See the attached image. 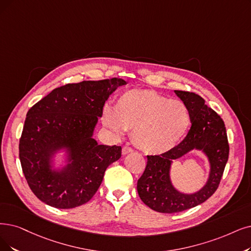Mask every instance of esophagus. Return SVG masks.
<instances>
[{
  "label": "esophagus",
  "mask_w": 251,
  "mask_h": 251,
  "mask_svg": "<svg viewBox=\"0 0 251 251\" xmlns=\"http://www.w3.org/2000/svg\"><path fill=\"white\" fill-rule=\"evenodd\" d=\"M133 152V148L129 147V146H124L123 147V154H127V153H131Z\"/></svg>",
  "instance_id": "1"
}]
</instances>
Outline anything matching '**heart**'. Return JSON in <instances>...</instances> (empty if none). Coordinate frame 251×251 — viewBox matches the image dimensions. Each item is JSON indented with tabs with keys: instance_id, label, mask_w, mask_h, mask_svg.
<instances>
[{
	"instance_id": "obj_1",
	"label": "heart",
	"mask_w": 251,
	"mask_h": 251,
	"mask_svg": "<svg viewBox=\"0 0 251 251\" xmlns=\"http://www.w3.org/2000/svg\"><path fill=\"white\" fill-rule=\"evenodd\" d=\"M102 122L116 136L132 131L138 148L148 154H162L174 148L190 124L186 105L147 89H132L103 108Z\"/></svg>"
}]
</instances>
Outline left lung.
<instances>
[{
	"label": "left lung",
	"mask_w": 251,
	"mask_h": 251,
	"mask_svg": "<svg viewBox=\"0 0 251 251\" xmlns=\"http://www.w3.org/2000/svg\"><path fill=\"white\" fill-rule=\"evenodd\" d=\"M186 105L190 115L189 131L177 146L159 155H147V165L139 178L137 190L142 202L160 213H177L204 203L218 188L228 158L229 145L223 118L205 104L204 99L192 92L175 91ZM202 149L212 165L207 184L198 193L177 192L169 181V167L173 159L190 150Z\"/></svg>",
	"instance_id": "left-lung-1"
}]
</instances>
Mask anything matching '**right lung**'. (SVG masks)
Instances as JSON below:
<instances>
[{
	"instance_id": "obj_1",
	"label": "right lung",
	"mask_w": 251,
	"mask_h": 251,
	"mask_svg": "<svg viewBox=\"0 0 251 251\" xmlns=\"http://www.w3.org/2000/svg\"><path fill=\"white\" fill-rule=\"evenodd\" d=\"M123 79L69 83L40 100L27 111L19 139V159L26 182L45 204L71 209L87 203L102 183L106 169L122 156V147L99 145L93 139L98 117ZM62 147L69 164L52 173L49 160Z\"/></svg>"
}]
</instances>
